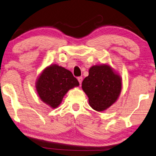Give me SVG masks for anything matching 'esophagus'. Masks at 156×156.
I'll list each match as a JSON object with an SVG mask.
<instances>
[{
	"label": "esophagus",
	"mask_w": 156,
	"mask_h": 156,
	"mask_svg": "<svg viewBox=\"0 0 156 156\" xmlns=\"http://www.w3.org/2000/svg\"><path fill=\"white\" fill-rule=\"evenodd\" d=\"M77 80L79 81V82H80V84H82V76H79V77L77 78Z\"/></svg>",
	"instance_id": "34e87169"
}]
</instances>
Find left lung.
Returning <instances> with one entry per match:
<instances>
[{"label":"left lung","instance_id":"8db88e82","mask_svg":"<svg viewBox=\"0 0 156 156\" xmlns=\"http://www.w3.org/2000/svg\"><path fill=\"white\" fill-rule=\"evenodd\" d=\"M82 89L89 97L91 108L101 112L112 106L118 99L121 80L109 66H93L89 76L82 82Z\"/></svg>","mask_w":156,"mask_h":156}]
</instances>
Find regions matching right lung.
<instances>
[{
    "label": "right lung",
    "mask_w": 156,
    "mask_h": 156,
    "mask_svg": "<svg viewBox=\"0 0 156 156\" xmlns=\"http://www.w3.org/2000/svg\"><path fill=\"white\" fill-rule=\"evenodd\" d=\"M80 83L69 70L58 65H52L44 70L38 78L36 88L38 95L52 108L60 104L69 89Z\"/></svg>",
    "instance_id": "right-lung-1"
}]
</instances>
